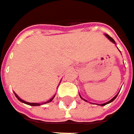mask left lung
I'll list each match as a JSON object with an SVG mask.
<instances>
[{
  "label": "left lung",
  "instance_id": "left-lung-1",
  "mask_svg": "<svg viewBox=\"0 0 134 134\" xmlns=\"http://www.w3.org/2000/svg\"><path fill=\"white\" fill-rule=\"evenodd\" d=\"M104 36H105L106 37H107V39H109V40H110V42H112L113 43H114V44H116V42L114 41V39H113V38H111V37H110V36H109V35H107V34H104ZM118 94H119V93H118ZM118 94H117V95H115V96H114V97H113V98H112V99H111L110 100H109V101H107V102H106V103H104V104H98V105L104 106V105H106V104H110V103H111L112 101H113V100H115V99H116V97H117V95H118ZM79 95H80V94H79ZM80 98H82V99H83V100H85V101H87V100H85L84 98H82L81 96H80ZM91 104H92V103H91Z\"/></svg>",
  "mask_w": 134,
  "mask_h": 134
}]
</instances>
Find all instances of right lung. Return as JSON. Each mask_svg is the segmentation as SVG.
<instances>
[{
	"instance_id": "1",
	"label": "right lung",
	"mask_w": 134,
	"mask_h": 134,
	"mask_svg": "<svg viewBox=\"0 0 134 134\" xmlns=\"http://www.w3.org/2000/svg\"><path fill=\"white\" fill-rule=\"evenodd\" d=\"M15 93V97L18 98V100H20L21 102H22V103H24V104H27V105H30V106H40V105H42V104H47V103H49V102H51V100H53L54 99V98L55 97V95H54L50 100H47L46 102H43V103H30V102H27V101H25V100H22V99H21L19 97H18V95L15 93V92H14Z\"/></svg>"
}]
</instances>
